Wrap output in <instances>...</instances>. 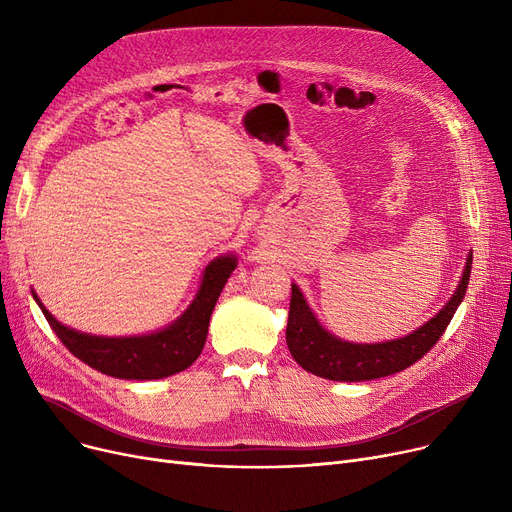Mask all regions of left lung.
<instances>
[{
	"label": "left lung",
	"mask_w": 512,
	"mask_h": 512,
	"mask_svg": "<svg viewBox=\"0 0 512 512\" xmlns=\"http://www.w3.org/2000/svg\"><path fill=\"white\" fill-rule=\"evenodd\" d=\"M471 261L473 253L467 255L459 286H456L452 297L432 319L425 321L423 326L411 334L386 342L363 344L334 336L321 326V321L315 317L301 288L292 284L286 326V344L292 359L305 371L334 382L378 380L411 367L440 340L452 315L463 303L471 276Z\"/></svg>",
	"instance_id": "8db88e82"
}]
</instances>
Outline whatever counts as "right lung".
<instances>
[{
    "label": "right lung",
    "instance_id": "add662e5",
    "mask_svg": "<svg viewBox=\"0 0 512 512\" xmlns=\"http://www.w3.org/2000/svg\"><path fill=\"white\" fill-rule=\"evenodd\" d=\"M236 263L238 259L234 253L209 261L195 299L184 313L166 328L137 336H95L64 326L45 309L37 292H31L51 330L74 357L105 375H112V378L161 380L184 371L199 359L207 340L213 307Z\"/></svg>",
    "mask_w": 512,
    "mask_h": 512
}]
</instances>
